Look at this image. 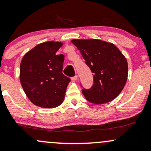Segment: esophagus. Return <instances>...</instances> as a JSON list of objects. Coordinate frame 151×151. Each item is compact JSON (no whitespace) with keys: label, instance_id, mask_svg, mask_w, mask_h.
I'll return each mask as SVG.
<instances>
[{"label":"esophagus","instance_id":"obj_1","mask_svg":"<svg viewBox=\"0 0 151 151\" xmlns=\"http://www.w3.org/2000/svg\"><path fill=\"white\" fill-rule=\"evenodd\" d=\"M71 80H72V81H77V80H78V76H73V77H72Z\"/></svg>","mask_w":151,"mask_h":151}]
</instances>
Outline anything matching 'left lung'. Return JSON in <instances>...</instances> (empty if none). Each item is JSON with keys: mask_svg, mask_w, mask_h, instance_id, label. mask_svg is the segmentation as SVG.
<instances>
[{"mask_svg": "<svg viewBox=\"0 0 151 151\" xmlns=\"http://www.w3.org/2000/svg\"><path fill=\"white\" fill-rule=\"evenodd\" d=\"M93 75V86L83 89L86 100L104 104L116 98L123 90L128 77L127 58L114 44L104 41L73 40Z\"/></svg>", "mask_w": 151, "mask_h": 151, "instance_id": "left-lung-1", "label": "left lung"}]
</instances>
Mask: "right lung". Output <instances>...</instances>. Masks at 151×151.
<instances>
[{"instance_id":"1","label":"right lung","mask_w":151,"mask_h":151,"mask_svg":"<svg viewBox=\"0 0 151 151\" xmlns=\"http://www.w3.org/2000/svg\"><path fill=\"white\" fill-rule=\"evenodd\" d=\"M61 42H44L23 56L19 80L27 97L35 105L54 108L63 102L70 79L62 73L64 56L56 53Z\"/></svg>"}]
</instances>
